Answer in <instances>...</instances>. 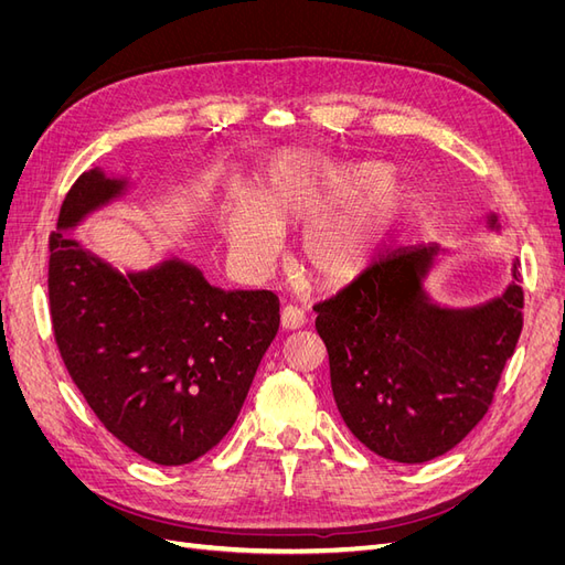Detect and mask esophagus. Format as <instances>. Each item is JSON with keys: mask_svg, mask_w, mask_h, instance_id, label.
I'll return each mask as SVG.
<instances>
[{"mask_svg": "<svg viewBox=\"0 0 565 565\" xmlns=\"http://www.w3.org/2000/svg\"><path fill=\"white\" fill-rule=\"evenodd\" d=\"M303 322H306V316L301 309H297V306H292V303L282 306V311H280L282 330H299V328H303Z\"/></svg>", "mask_w": 565, "mask_h": 565, "instance_id": "34e87169", "label": "esophagus"}]
</instances>
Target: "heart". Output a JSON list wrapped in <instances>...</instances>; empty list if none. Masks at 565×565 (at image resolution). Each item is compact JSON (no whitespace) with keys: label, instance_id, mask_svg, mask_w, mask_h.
Returning <instances> with one entry per match:
<instances>
[{"label":"heart","instance_id":"obj_1","mask_svg":"<svg viewBox=\"0 0 565 565\" xmlns=\"http://www.w3.org/2000/svg\"><path fill=\"white\" fill-rule=\"evenodd\" d=\"M403 212L405 193L386 164H334L285 150L268 162L256 198L228 195L226 228L233 254L256 270L276 262L282 228H306V270L320 282H344L386 245Z\"/></svg>","mask_w":565,"mask_h":565}]
</instances>
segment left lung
Here are the masks:
<instances>
[{
    "mask_svg": "<svg viewBox=\"0 0 565 565\" xmlns=\"http://www.w3.org/2000/svg\"><path fill=\"white\" fill-rule=\"evenodd\" d=\"M488 221L498 228V216ZM438 252L388 249L313 306L341 419L365 448L403 465L446 455L483 419L523 328L516 282L471 309L434 303L424 278Z\"/></svg>",
    "mask_w": 565,
    "mask_h": 565,
    "instance_id": "1",
    "label": "left lung"
}]
</instances>
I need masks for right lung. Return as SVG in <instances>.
Instances as JSON below:
<instances>
[{
  "instance_id": "1",
  "label": "right lung",
  "mask_w": 565,
  "mask_h": 565,
  "mask_svg": "<svg viewBox=\"0 0 565 565\" xmlns=\"http://www.w3.org/2000/svg\"><path fill=\"white\" fill-rule=\"evenodd\" d=\"M125 191L98 167L67 191L49 237L51 324L100 424L136 455L181 467L241 415L280 301L268 289L224 292L179 259L119 273L65 235Z\"/></svg>"
}]
</instances>
